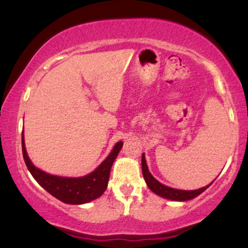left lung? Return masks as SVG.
Listing matches in <instances>:
<instances>
[{"mask_svg": "<svg viewBox=\"0 0 248 248\" xmlns=\"http://www.w3.org/2000/svg\"><path fill=\"white\" fill-rule=\"evenodd\" d=\"M142 173H143L144 181H146L148 187H149L153 192H155L156 195L161 196V197L163 198L170 199V201L184 202V201H189V199L196 198L197 196L201 195L203 191H205L207 187L211 186V184H209V186L201 187V189L198 190H189V191H187V190L172 189V187L164 186V184L160 183L157 179L154 178L152 173L149 172L147 162H146V157H144V154H142Z\"/></svg>", "mask_w": 248, "mask_h": 248, "instance_id": "left-lung-1", "label": "left lung"}]
</instances>
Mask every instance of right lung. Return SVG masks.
Wrapping results in <instances>:
<instances>
[{
	"label": "right lung",
	"instance_id": "add662e5",
	"mask_svg": "<svg viewBox=\"0 0 248 248\" xmlns=\"http://www.w3.org/2000/svg\"><path fill=\"white\" fill-rule=\"evenodd\" d=\"M122 144H124L122 141L118 142L106 160L102 162L94 171L88 175L77 178L61 177V176L50 175V173L42 171L41 169L33 166L25 150L24 135L22 133L23 158L32 177L53 197L66 204H76V205L94 201L105 192V190L107 189L108 179H109L110 168L120 152Z\"/></svg>",
	"mask_w": 248,
	"mask_h": 248
}]
</instances>
